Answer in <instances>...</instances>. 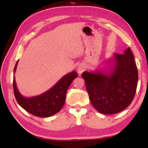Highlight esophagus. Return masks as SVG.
Segmentation results:
<instances>
[{
	"instance_id": "esophagus-1",
	"label": "esophagus",
	"mask_w": 148,
	"mask_h": 148,
	"mask_svg": "<svg viewBox=\"0 0 148 148\" xmlns=\"http://www.w3.org/2000/svg\"><path fill=\"white\" fill-rule=\"evenodd\" d=\"M84 69H85V66L84 65V64H81L78 66V72H79L80 74L84 72Z\"/></svg>"
}]
</instances>
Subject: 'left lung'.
I'll list each match as a JSON object with an SVG mask.
<instances>
[{"label":"left lung","instance_id":"left-lung-1","mask_svg":"<svg viewBox=\"0 0 148 148\" xmlns=\"http://www.w3.org/2000/svg\"><path fill=\"white\" fill-rule=\"evenodd\" d=\"M109 71L84 72L90 100L95 108L103 114H115L130 106L138 84V69L130 48L123 54H113L108 60Z\"/></svg>","mask_w":148,"mask_h":148}]
</instances>
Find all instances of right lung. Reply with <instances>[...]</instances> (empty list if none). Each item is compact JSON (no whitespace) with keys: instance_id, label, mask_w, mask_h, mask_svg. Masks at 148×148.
Instances as JSON below:
<instances>
[{"instance_id":"right-lung-1","label":"right lung","mask_w":148,"mask_h":148,"mask_svg":"<svg viewBox=\"0 0 148 148\" xmlns=\"http://www.w3.org/2000/svg\"><path fill=\"white\" fill-rule=\"evenodd\" d=\"M18 60L14 69L15 72ZM78 76L75 71L62 76L51 88L40 95L25 97L16 87L15 78H13V88L15 98L18 104L30 114L40 118H47L53 115L61 110L65 101L66 93L69 86Z\"/></svg>"}]
</instances>
